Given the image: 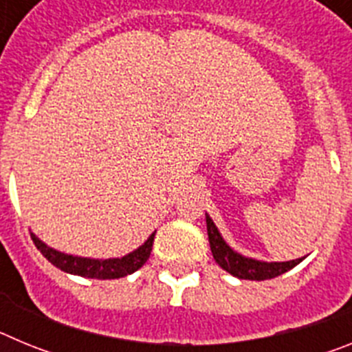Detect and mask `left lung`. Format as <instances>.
<instances>
[{
    "instance_id": "left-lung-1",
    "label": "left lung",
    "mask_w": 352,
    "mask_h": 352,
    "mask_svg": "<svg viewBox=\"0 0 352 352\" xmlns=\"http://www.w3.org/2000/svg\"><path fill=\"white\" fill-rule=\"evenodd\" d=\"M206 227H208V239H210L211 254L213 259L217 261L220 268L226 270L227 273L243 278V280H268V278H275V276L282 275V273L292 270L296 264H300L305 257L294 261H287V263H264V261L252 259V257H245L238 252L232 250L229 245L223 241L222 234L219 232L213 220L206 214Z\"/></svg>"
}]
</instances>
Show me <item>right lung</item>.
Listing matches in <instances>:
<instances>
[{"label": "right lung", "instance_id": "right-lung-1", "mask_svg": "<svg viewBox=\"0 0 352 352\" xmlns=\"http://www.w3.org/2000/svg\"><path fill=\"white\" fill-rule=\"evenodd\" d=\"M31 239H33L35 247L42 252V256L49 263L54 264L56 268H60L61 272L86 276V278L111 280V278H121V276L138 272L142 264L149 259V254H151V248H153L155 232L146 239L144 245H141L138 250L130 252L129 256H123L121 259H89V257L70 256V254H63V252L47 247L33 232H31Z\"/></svg>", "mask_w": 352, "mask_h": 352}]
</instances>
